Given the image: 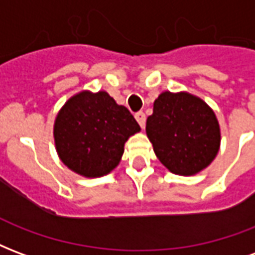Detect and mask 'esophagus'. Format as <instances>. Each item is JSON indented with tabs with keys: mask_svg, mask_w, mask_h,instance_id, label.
<instances>
[{
	"mask_svg": "<svg viewBox=\"0 0 255 255\" xmlns=\"http://www.w3.org/2000/svg\"><path fill=\"white\" fill-rule=\"evenodd\" d=\"M135 119H136V122L139 123V126L142 128H144V123H146V115H144L143 112H138V113H135Z\"/></svg>",
	"mask_w": 255,
	"mask_h": 255,
	"instance_id": "34e87169",
	"label": "esophagus"
}]
</instances>
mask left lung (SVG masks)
Segmentation results:
<instances>
[{"label":"left lung","mask_w":255,"mask_h":255,"mask_svg":"<svg viewBox=\"0 0 255 255\" xmlns=\"http://www.w3.org/2000/svg\"><path fill=\"white\" fill-rule=\"evenodd\" d=\"M146 133L161 164L180 176H192L208 168L221 142L214 111L187 91H164L155 98Z\"/></svg>","instance_id":"1"}]
</instances>
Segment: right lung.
Segmentation results:
<instances>
[{
  "label": "right lung",
  "mask_w": 255,
  "mask_h": 255,
  "mask_svg": "<svg viewBox=\"0 0 255 255\" xmlns=\"http://www.w3.org/2000/svg\"><path fill=\"white\" fill-rule=\"evenodd\" d=\"M140 127L106 91L83 90L58 111L53 136L64 165L80 176L101 177L122 160L124 144Z\"/></svg>",
  "instance_id": "add662e5"
}]
</instances>
